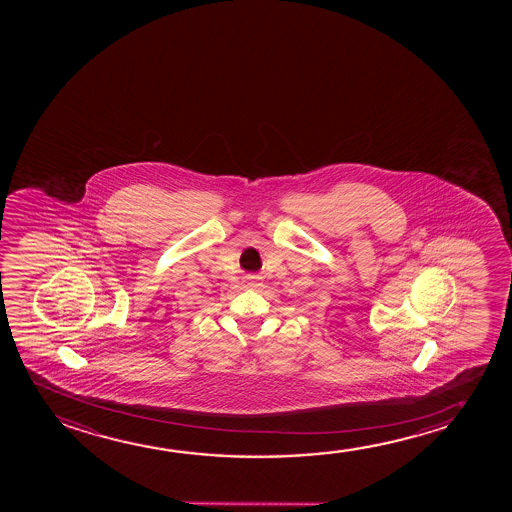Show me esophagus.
<instances>
[{
  "instance_id": "obj_1",
  "label": "esophagus",
  "mask_w": 512,
  "mask_h": 512,
  "mask_svg": "<svg viewBox=\"0 0 512 512\" xmlns=\"http://www.w3.org/2000/svg\"><path fill=\"white\" fill-rule=\"evenodd\" d=\"M260 276L257 274H246V281H248V287L255 288L259 287Z\"/></svg>"
}]
</instances>
